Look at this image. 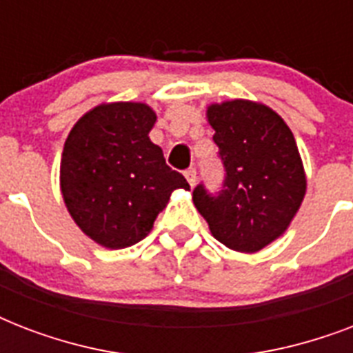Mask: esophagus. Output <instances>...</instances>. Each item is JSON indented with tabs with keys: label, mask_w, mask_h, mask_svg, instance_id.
Masks as SVG:
<instances>
[{
	"label": "esophagus",
	"mask_w": 353,
	"mask_h": 353,
	"mask_svg": "<svg viewBox=\"0 0 353 353\" xmlns=\"http://www.w3.org/2000/svg\"><path fill=\"white\" fill-rule=\"evenodd\" d=\"M185 177H187V181L190 187H194L196 185V181H198V174H196V168H188V170H185Z\"/></svg>",
	"instance_id": "obj_1"
}]
</instances>
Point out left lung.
Wrapping results in <instances>:
<instances>
[{
    "label": "left lung",
    "instance_id": "left-lung-1",
    "mask_svg": "<svg viewBox=\"0 0 353 353\" xmlns=\"http://www.w3.org/2000/svg\"><path fill=\"white\" fill-rule=\"evenodd\" d=\"M207 117L225 179L218 192L199 183L194 205L216 240L256 252L288 229L306 194L295 137L279 113L256 102L212 104Z\"/></svg>",
    "mask_w": 353,
    "mask_h": 353
}]
</instances>
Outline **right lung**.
Here are the masks:
<instances>
[{
	"instance_id": "add662e5",
	"label": "right lung",
	"mask_w": 353,
	"mask_h": 353,
	"mask_svg": "<svg viewBox=\"0 0 353 353\" xmlns=\"http://www.w3.org/2000/svg\"><path fill=\"white\" fill-rule=\"evenodd\" d=\"M152 108L139 102L101 104L69 132L60 187L74 223L97 243L124 249L152 231L176 188L190 190L150 141Z\"/></svg>"
}]
</instances>
